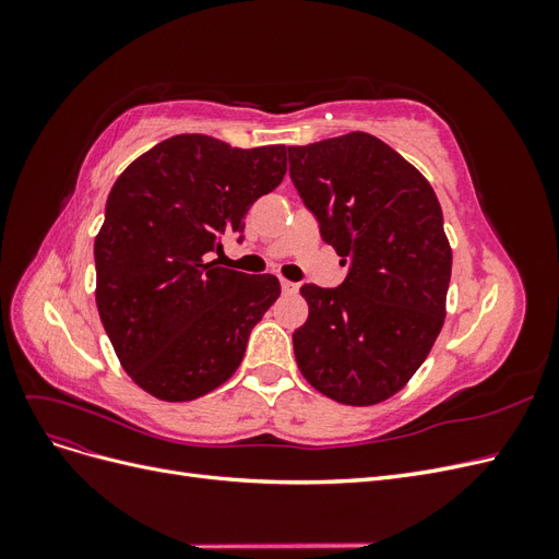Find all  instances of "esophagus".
<instances>
[{"label":"esophagus","instance_id":"obj_1","mask_svg":"<svg viewBox=\"0 0 559 559\" xmlns=\"http://www.w3.org/2000/svg\"><path fill=\"white\" fill-rule=\"evenodd\" d=\"M280 284H282V292H284V294H296V292H298V284L292 282V280L280 277Z\"/></svg>","mask_w":559,"mask_h":559}]
</instances>
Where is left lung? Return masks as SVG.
<instances>
[{
  "mask_svg": "<svg viewBox=\"0 0 559 559\" xmlns=\"http://www.w3.org/2000/svg\"><path fill=\"white\" fill-rule=\"evenodd\" d=\"M289 173L321 238L343 263L335 289L302 284L294 331L302 378L345 405L394 396L427 359L445 319L452 249L431 183L368 132L289 146Z\"/></svg>",
  "mask_w": 559,
  "mask_h": 559,
  "instance_id": "obj_1",
  "label": "left lung"
}]
</instances>
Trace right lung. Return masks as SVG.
I'll return each instance as SVG.
<instances>
[{
  "label": "right lung",
  "instance_id": "obj_1",
  "mask_svg": "<svg viewBox=\"0 0 559 559\" xmlns=\"http://www.w3.org/2000/svg\"><path fill=\"white\" fill-rule=\"evenodd\" d=\"M286 175V146L177 134L116 179L95 238V302L126 373L160 401H193L238 370L280 296L273 275L207 261Z\"/></svg>",
  "mask_w": 559,
  "mask_h": 559
}]
</instances>
